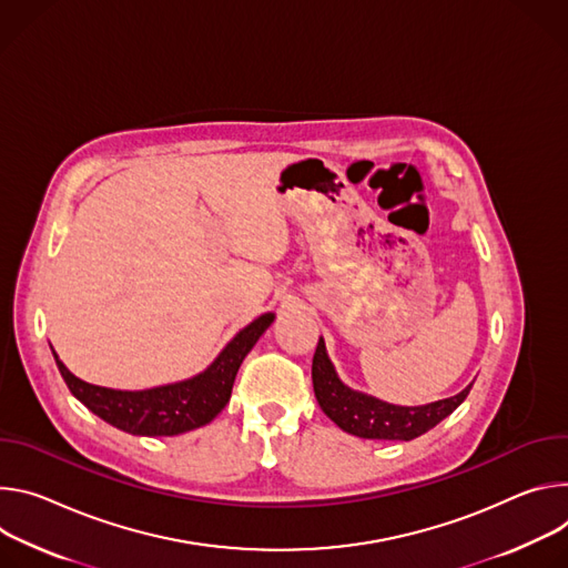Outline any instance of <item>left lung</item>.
<instances>
[{"label": "left lung", "instance_id": "8db88e82", "mask_svg": "<svg viewBox=\"0 0 568 568\" xmlns=\"http://www.w3.org/2000/svg\"><path fill=\"white\" fill-rule=\"evenodd\" d=\"M311 379L316 399L325 415L345 433L365 439H415L435 424L449 417L469 395L471 386L449 399H439L426 406H393L374 397L349 390L338 382L332 361L327 358L323 338L313 354Z\"/></svg>", "mask_w": 568, "mask_h": 568}]
</instances>
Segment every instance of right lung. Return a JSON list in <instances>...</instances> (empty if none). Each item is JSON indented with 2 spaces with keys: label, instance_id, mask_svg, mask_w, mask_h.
<instances>
[{
  "label": "right lung",
  "instance_id": "1",
  "mask_svg": "<svg viewBox=\"0 0 568 568\" xmlns=\"http://www.w3.org/2000/svg\"><path fill=\"white\" fill-rule=\"evenodd\" d=\"M271 323L273 313L250 323L227 343L219 358L194 379L140 393H123L85 384L62 365L55 352L53 358L70 393L103 422L133 435H178L205 426L225 408L239 365L243 363L245 354L255 347L260 336L271 327Z\"/></svg>",
  "mask_w": 568,
  "mask_h": 568
}]
</instances>
